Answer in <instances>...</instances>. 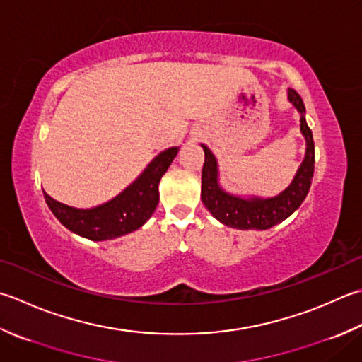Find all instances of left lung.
<instances>
[{
  "mask_svg": "<svg viewBox=\"0 0 362 362\" xmlns=\"http://www.w3.org/2000/svg\"><path fill=\"white\" fill-rule=\"evenodd\" d=\"M287 98L295 106L296 111L300 112V130L304 139H306V152H304V160L301 161L293 180L279 194L272 197L238 196L226 191L221 187V183H219V169L216 157L211 153L207 146L201 144L205 153V161L202 168L201 199L205 209L224 226L240 230H267L287 219L300 207L303 201L306 199L310 183H313L315 163L313 132H310L306 117H304L306 108H304V103L298 95V92L288 89Z\"/></svg>",
  "mask_w": 362,
  "mask_h": 362,
  "instance_id": "8db88e82",
  "label": "left lung"
}]
</instances>
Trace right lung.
<instances>
[{
	"label": "right lung",
	"mask_w": 362,
	"mask_h": 362,
	"mask_svg": "<svg viewBox=\"0 0 362 362\" xmlns=\"http://www.w3.org/2000/svg\"><path fill=\"white\" fill-rule=\"evenodd\" d=\"M179 147H169L160 152L134 182L108 202L92 209H75L58 202L44 191L49 210L69 230L92 242H103L138 230L157 209L160 193L158 183Z\"/></svg>",
	"instance_id": "add662e5"
}]
</instances>
